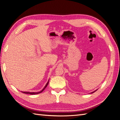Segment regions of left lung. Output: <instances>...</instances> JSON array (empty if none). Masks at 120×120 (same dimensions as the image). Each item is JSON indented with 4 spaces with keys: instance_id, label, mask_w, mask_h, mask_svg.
<instances>
[{
    "instance_id": "left-lung-1",
    "label": "left lung",
    "mask_w": 120,
    "mask_h": 120,
    "mask_svg": "<svg viewBox=\"0 0 120 120\" xmlns=\"http://www.w3.org/2000/svg\"><path fill=\"white\" fill-rule=\"evenodd\" d=\"M97 90H95V91H93V92H91V94H92V93H94V92L95 91H96Z\"/></svg>"
}]
</instances>
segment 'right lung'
Instances as JSON below:
<instances>
[{
  "label": "right lung",
  "mask_w": 120,
  "mask_h": 120,
  "mask_svg": "<svg viewBox=\"0 0 120 120\" xmlns=\"http://www.w3.org/2000/svg\"><path fill=\"white\" fill-rule=\"evenodd\" d=\"M49 80H48V81L47 82V84H46V85L45 86V87H44V88L43 89V90H41V91H40V92H28V91H22V93H24V94H40V93H41V92H42L44 90H45V89L46 88V87L47 86V85H48V83H49Z\"/></svg>",
  "instance_id": "1"
}]
</instances>
